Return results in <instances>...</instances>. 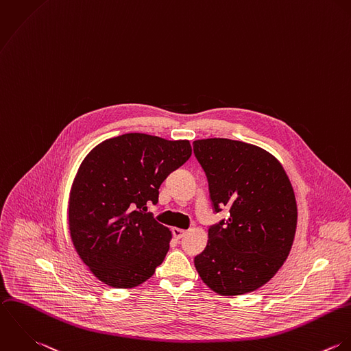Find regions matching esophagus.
Wrapping results in <instances>:
<instances>
[{
  "instance_id": "1",
  "label": "esophagus",
  "mask_w": 351,
  "mask_h": 351,
  "mask_svg": "<svg viewBox=\"0 0 351 351\" xmlns=\"http://www.w3.org/2000/svg\"><path fill=\"white\" fill-rule=\"evenodd\" d=\"M185 233H186V232H185V230H182V229H178V228H174V229H173V235H174V238H176V239L182 238Z\"/></svg>"
}]
</instances>
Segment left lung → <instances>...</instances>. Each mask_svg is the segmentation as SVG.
<instances>
[{"mask_svg": "<svg viewBox=\"0 0 351 351\" xmlns=\"http://www.w3.org/2000/svg\"><path fill=\"white\" fill-rule=\"evenodd\" d=\"M193 151L206 171L217 213L228 223L210 228L206 249L195 257L202 280L221 295L264 286L286 261L297 229V202L280 162L238 140L203 138Z\"/></svg>", "mask_w": 351, "mask_h": 351, "instance_id": "left-lung-1", "label": "left lung"}]
</instances>
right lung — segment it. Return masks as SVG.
I'll return each mask as SVG.
<instances>
[{"label": "right lung", "instance_id": "right-lung-1", "mask_svg": "<svg viewBox=\"0 0 351 351\" xmlns=\"http://www.w3.org/2000/svg\"><path fill=\"white\" fill-rule=\"evenodd\" d=\"M192 155L189 140L125 133L94 147L72 182L68 225L73 246L105 285L132 289L149 279L171 232L145 214L166 177Z\"/></svg>", "mask_w": 351, "mask_h": 351}]
</instances>
